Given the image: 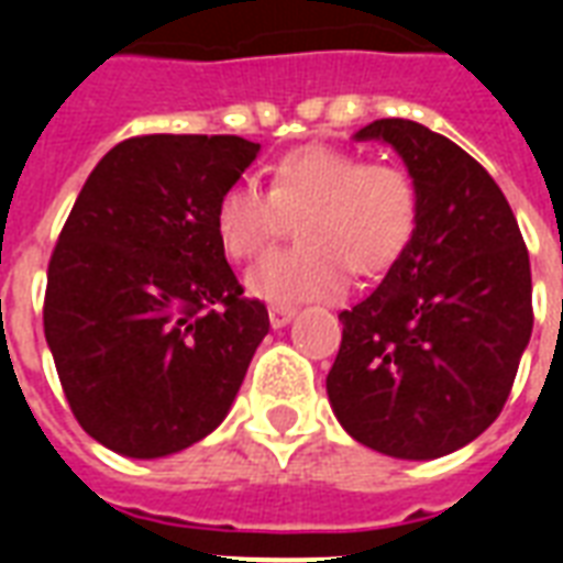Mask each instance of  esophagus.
Wrapping results in <instances>:
<instances>
[{
    "label": "esophagus",
    "instance_id": "obj_1",
    "mask_svg": "<svg viewBox=\"0 0 563 563\" xmlns=\"http://www.w3.org/2000/svg\"><path fill=\"white\" fill-rule=\"evenodd\" d=\"M295 318V309L291 307H272L268 309V321H272L274 330H283Z\"/></svg>",
    "mask_w": 563,
    "mask_h": 563
}]
</instances>
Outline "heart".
<instances>
[{
	"instance_id": "b5f03b06",
	"label": "heart",
	"mask_w": 563,
	"mask_h": 563,
	"mask_svg": "<svg viewBox=\"0 0 563 563\" xmlns=\"http://www.w3.org/2000/svg\"><path fill=\"white\" fill-rule=\"evenodd\" d=\"M298 221L295 251L263 256L245 274L251 298L272 307L335 300L356 277L388 272L418 228V189L397 166L365 163L333 145H300L277 161L268 192L233 184L216 203V236L230 260H251Z\"/></svg>"
}]
</instances>
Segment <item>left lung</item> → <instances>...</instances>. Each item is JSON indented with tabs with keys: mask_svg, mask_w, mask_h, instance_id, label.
Listing matches in <instances>:
<instances>
[{
	"mask_svg": "<svg viewBox=\"0 0 563 563\" xmlns=\"http://www.w3.org/2000/svg\"><path fill=\"white\" fill-rule=\"evenodd\" d=\"M418 189V228L383 283L339 321L327 397L344 432L409 462L462 450L497 420L532 335L529 251L503 189L453 140L376 119Z\"/></svg>",
	"mask_w": 563,
	"mask_h": 563,
	"instance_id": "1",
	"label": "left lung"
}]
</instances>
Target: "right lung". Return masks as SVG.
Masks as SVG:
<instances>
[{
    "mask_svg": "<svg viewBox=\"0 0 563 563\" xmlns=\"http://www.w3.org/2000/svg\"><path fill=\"white\" fill-rule=\"evenodd\" d=\"M242 136L152 134L113 145L48 263V351L84 432L163 459L228 418L268 335L216 236V203L256 161Z\"/></svg>",
    "mask_w": 563,
    "mask_h": 563,
    "instance_id": "1",
    "label": "right lung"
}]
</instances>
